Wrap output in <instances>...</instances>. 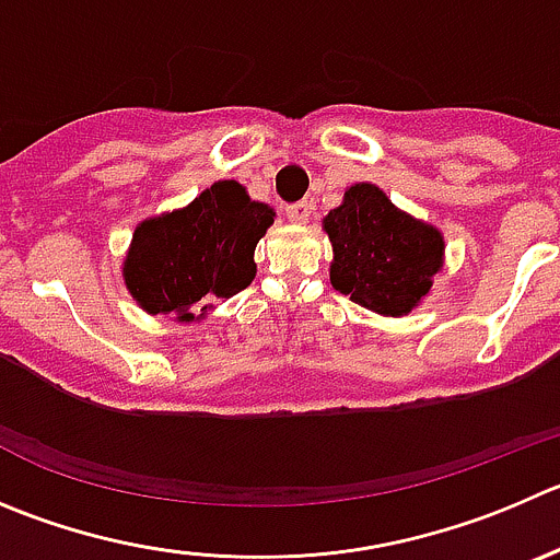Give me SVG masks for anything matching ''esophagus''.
I'll list each match as a JSON object with an SVG mask.
<instances>
[{"label":"esophagus","mask_w":560,"mask_h":560,"mask_svg":"<svg viewBox=\"0 0 560 560\" xmlns=\"http://www.w3.org/2000/svg\"><path fill=\"white\" fill-rule=\"evenodd\" d=\"M311 214H313L311 200H300V203L285 206V217H289L291 222H296V225H305V222L311 220Z\"/></svg>","instance_id":"obj_1"}]
</instances>
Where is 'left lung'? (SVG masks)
I'll return each mask as SVG.
<instances>
[{"instance_id":"obj_1","label":"left lung","mask_w":560,"mask_h":560,"mask_svg":"<svg viewBox=\"0 0 560 560\" xmlns=\"http://www.w3.org/2000/svg\"><path fill=\"white\" fill-rule=\"evenodd\" d=\"M324 231L332 242V289L382 316H407L443 269V233L396 209L374 184L349 186Z\"/></svg>"}]
</instances>
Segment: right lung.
<instances>
[{
    "instance_id": "obj_1",
    "label": "right lung",
    "mask_w": 560,
    "mask_h": 560,
    "mask_svg": "<svg viewBox=\"0 0 560 560\" xmlns=\"http://www.w3.org/2000/svg\"><path fill=\"white\" fill-rule=\"evenodd\" d=\"M275 222V211L236 180H217L186 209L137 225L124 280L151 316L197 322L214 300H231L255 277V244ZM201 313H194V305Z\"/></svg>"
}]
</instances>
